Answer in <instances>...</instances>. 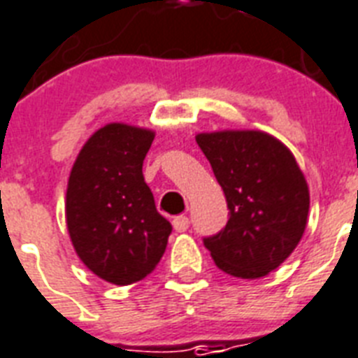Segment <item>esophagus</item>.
<instances>
[{
    "mask_svg": "<svg viewBox=\"0 0 358 358\" xmlns=\"http://www.w3.org/2000/svg\"><path fill=\"white\" fill-rule=\"evenodd\" d=\"M173 227L176 232H185V230L189 229V219L185 217V215H176L173 219Z\"/></svg>",
    "mask_w": 358,
    "mask_h": 358,
    "instance_id": "esophagus-1",
    "label": "esophagus"
}]
</instances>
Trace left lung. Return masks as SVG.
I'll use <instances>...</instances> for the list:
<instances>
[{
  "label": "left lung",
  "instance_id": "left-lung-1",
  "mask_svg": "<svg viewBox=\"0 0 358 358\" xmlns=\"http://www.w3.org/2000/svg\"><path fill=\"white\" fill-rule=\"evenodd\" d=\"M229 206V223L204 238L215 266L238 278L277 269L303 238L310 208L308 185L294 154L258 129L199 134Z\"/></svg>",
  "mask_w": 358,
  "mask_h": 358
}]
</instances>
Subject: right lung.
<instances>
[{"instance_id": "add662e5", "label": "right lung", "mask_w": 358, "mask_h": 358, "mask_svg": "<svg viewBox=\"0 0 358 358\" xmlns=\"http://www.w3.org/2000/svg\"><path fill=\"white\" fill-rule=\"evenodd\" d=\"M152 141V129L106 124L70 171L64 213L72 245L96 277L117 286L154 271L173 230L143 176Z\"/></svg>"}]
</instances>
